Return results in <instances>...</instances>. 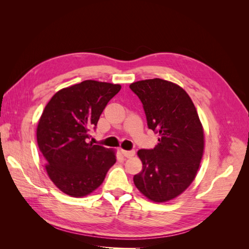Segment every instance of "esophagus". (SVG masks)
<instances>
[{"label":"esophagus","instance_id":"esophagus-1","mask_svg":"<svg viewBox=\"0 0 249 249\" xmlns=\"http://www.w3.org/2000/svg\"><path fill=\"white\" fill-rule=\"evenodd\" d=\"M122 154L126 158H132L135 156V150H124L122 149Z\"/></svg>","mask_w":249,"mask_h":249}]
</instances>
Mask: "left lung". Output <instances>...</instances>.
Listing matches in <instances>:
<instances>
[{
    "label": "left lung",
    "instance_id": "8db88e82",
    "mask_svg": "<svg viewBox=\"0 0 249 249\" xmlns=\"http://www.w3.org/2000/svg\"><path fill=\"white\" fill-rule=\"evenodd\" d=\"M130 88L142 102L148 127L160 137L153 149L138 150L142 170L134 184L149 200H171L191 185L203 155L205 135L196 108L182 87L166 80H142Z\"/></svg>",
    "mask_w": 249,
    "mask_h": 249
}]
</instances>
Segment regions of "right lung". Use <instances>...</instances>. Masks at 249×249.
Segmentation results:
<instances>
[{
    "instance_id": "1",
    "label": "right lung",
    "mask_w": 249,
    "mask_h": 249,
    "mask_svg": "<svg viewBox=\"0 0 249 249\" xmlns=\"http://www.w3.org/2000/svg\"><path fill=\"white\" fill-rule=\"evenodd\" d=\"M119 84L93 80L59 90L47 104L37 124V143L49 178L59 190L83 197L99 188L115 164V150L88 143Z\"/></svg>"
}]
</instances>
